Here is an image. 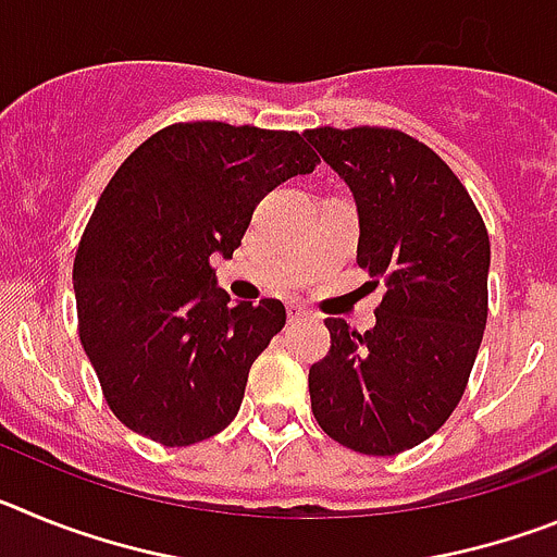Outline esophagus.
Returning a JSON list of instances; mask_svg holds the SVG:
<instances>
[{"label": "esophagus", "instance_id": "esophagus-1", "mask_svg": "<svg viewBox=\"0 0 557 557\" xmlns=\"http://www.w3.org/2000/svg\"><path fill=\"white\" fill-rule=\"evenodd\" d=\"M309 318H312V314H309L304 307H298V304H289V307H287V321L289 323H304V321H309Z\"/></svg>", "mask_w": 557, "mask_h": 557}]
</instances>
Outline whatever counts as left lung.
I'll list each match as a JSON object with an SVG mask.
<instances>
[{"label":"left lung","instance_id":"obj_1","mask_svg":"<svg viewBox=\"0 0 557 557\" xmlns=\"http://www.w3.org/2000/svg\"><path fill=\"white\" fill-rule=\"evenodd\" d=\"M357 200V264L385 282L376 326L326 318L309 368L321 430L362 455L424 444L460 405L488 321L491 243L474 200L435 150L396 127L304 133Z\"/></svg>","mask_w":557,"mask_h":557}]
</instances>
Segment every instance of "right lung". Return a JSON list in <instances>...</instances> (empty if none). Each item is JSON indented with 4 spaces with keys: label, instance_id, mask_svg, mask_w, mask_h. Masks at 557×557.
<instances>
[{
    "label": "right lung",
    "instance_id": "right-lung-1",
    "mask_svg": "<svg viewBox=\"0 0 557 557\" xmlns=\"http://www.w3.org/2000/svg\"><path fill=\"white\" fill-rule=\"evenodd\" d=\"M314 164L295 131L175 122L113 172L72 278L83 351L127 430L191 446L234 421L287 312L275 298L231 304L211 256L231 259L256 203Z\"/></svg>",
    "mask_w": 557,
    "mask_h": 557
}]
</instances>
